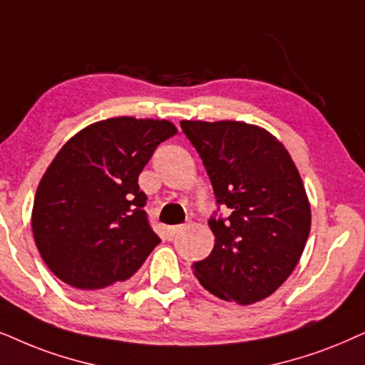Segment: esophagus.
Segmentation results:
<instances>
[{"instance_id": "1", "label": "esophagus", "mask_w": 365, "mask_h": 365, "mask_svg": "<svg viewBox=\"0 0 365 365\" xmlns=\"http://www.w3.org/2000/svg\"><path fill=\"white\" fill-rule=\"evenodd\" d=\"M186 230V225H176V226H169L168 228V231H169V236H176V235H179L181 233V231H184Z\"/></svg>"}]
</instances>
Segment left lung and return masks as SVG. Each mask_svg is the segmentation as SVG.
Masks as SVG:
<instances>
[{"mask_svg":"<svg viewBox=\"0 0 365 365\" xmlns=\"http://www.w3.org/2000/svg\"><path fill=\"white\" fill-rule=\"evenodd\" d=\"M200 153L226 220H210L215 246L192 264L207 292L252 305L275 293L300 262L312 212L304 181L285 145L259 125L181 120Z\"/></svg>","mask_w":365,"mask_h":365,"instance_id":"obj_1","label":"left lung"}]
</instances>
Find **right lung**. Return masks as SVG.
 I'll return each mask as SVG.
<instances>
[{
	"label": "right lung",
	"mask_w": 365,
	"mask_h": 365,
	"mask_svg": "<svg viewBox=\"0 0 365 365\" xmlns=\"http://www.w3.org/2000/svg\"><path fill=\"white\" fill-rule=\"evenodd\" d=\"M169 120L112 117L65 142L36 187L31 228L51 273L77 292L102 293L134 275L159 245L137 179Z\"/></svg>",
	"instance_id": "add662e5"
}]
</instances>
